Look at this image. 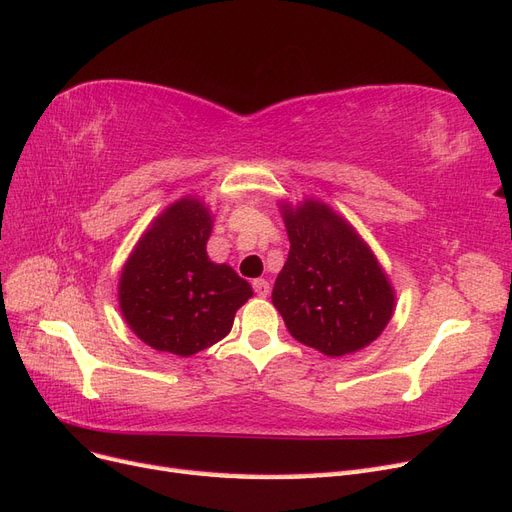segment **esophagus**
I'll list each match as a JSON object with an SVG mask.
<instances>
[{
	"instance_id": "esophagus-1",
	"label": "esophagus",
	"mask_w": 512,
	"mask_h": 512,
	"mask_svg": "<svg viewBox=\"0 0 512 512\" xmlns=\"http://www.w3.org/2000/svg\"><path fill=\"white\" fill-rule=\"evenodd\" d=\"M252 288H254L258 297H267V294H269V282L267 280H254Z\"/></svg>"
}]
</instances>
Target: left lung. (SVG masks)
I'll list each match as a JSON object with an SVG mask.
<instances>
[{
  "label": "left lung",
  "mask_w": 512,
  "mask_h": 512,
  "mask_svg": "<svg viewBox=\"0 0 512 512\" xmlns=\"http://www.w3.org/2000/svg\"><path fill=\"white\" fill-rule=\"evenodd\" d=\"M284 209L290 252L271 301L297 342L327 356L369 346L393 316V288L354 228L327 205Z\"/></svg>",
  "instance_id": "obj_1"
}]
</instances>
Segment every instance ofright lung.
Here are the masks:
<instances>
[{
	"label": "right lung",
	"instance_id": "1",
	"mask_svg": "<svg viewBox=\"0 0 512 512\" xmlns=\"http://www.w3.org/2000/svg\"><path fill=\"white\" fill-rule=\"evenodd\" d=\"M211 215L196 198L170 205L121 271L119 307L151 348L190 356L220 342L252 286L207 256Z\"/></svg>",
	"mask_w": 512,
	"mask_h": 512
}]
</instances>
